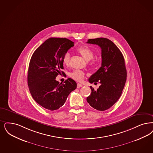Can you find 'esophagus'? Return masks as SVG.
Wrapping results in <instances>:
<instances>
[{"label":"esophagus","instance_id":"34e87169","mask_svg":"<svg viewBox=\"0 0 153 153\" xmlns=\"http://www.w3.org/2000/svg\"><path fill=\"white\" fill-rule=\"evenodd\" d=\"M82 84H79V83H78L77 84V88H81V87H82Z\"/></svg>","mask_w":153,"mask_h":153}]
</instances>
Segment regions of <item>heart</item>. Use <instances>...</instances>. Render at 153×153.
Instances as JSON below:
<instances>
[{
    "label": "heart",
    "instance_id": "heart-1",
    "mask_svg": "<svg viewBox=\"0 0 153 153\" xmlns=\"http://www.w3.org/2000/svg\"><path fill=\"white\" fill-rule=\"evenodd\" d=\"M77 52L79 55L85 60L86 61H89L93 57L94 53L92 49L89 47L83 45L79 47L77 49ZM70 55L68 52H66L62 57V63L65 65H68L69 62ZM71 77L76 81H81L84 78V73L80 70H75L71 74Z\"/></svg>",
    "mask_w": 153,
    "mask_h": 153
}]
</instances>
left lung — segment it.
I'll use <instances>...</instances> for the list:
<instances>
[{
	"mask_svg": "<svg viewBox=\"0 0 153 153\" xmlns=\"http://www.w3.org/2000/svg\"><path fill=\"white\" fill-rule=\"evenodd\" d=\"M86 43L100 47L102 57L101 67L89 79L90 83L98 82L101 85L97 90L90 86L92 92L86 101L94 109L104 111L115 104L122 94L127 76L125 60L120 50L108 39H91Z\"/></svg>",
	"mask_w": 153,
	"mask_h": 153,
	"instance_id": "1",
	"label": "left lung"
}]
</instances>
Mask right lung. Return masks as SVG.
<instances>
[{"mask_svg": "<svg viewBox=\"0 0 153 153\" xmlns=\"http://www.w3.org/2000/svg\"><path fill=\"white\" fill-rule=\"evenodd\" d=\"M74 43L66 38L51 37L38 47L31 57L28 71V85L37 104L48 110H57L65 102L77 84L68 78L62 84L56 80L64 74L62 57Z\"/></svg>", "mask_w": 153, "mask_h": 153, "instance_id": "add662e5", "label": "right lung"}]
</instances>
